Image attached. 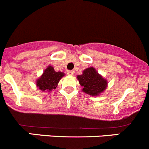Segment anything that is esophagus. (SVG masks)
Returning <instances> with one entry per match:
<instances>
[{
    "mask_svg": "<svg viewBox=\"0 0 149 149\" xmlns=\"http://www.w3.org/2000/svg\"><path fill=\"white\" fill-rule=\"evenodd\" d=\"M74 73V71L72 70H69L67 72V74H69V75H73Z\"/></svg>",
    "mask_w": 149,
    "mask_h": 149,
    "instance_id": "obj_1",
    "label": "esophagus"
}]
</instances>
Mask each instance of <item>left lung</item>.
Returning a JSON list of instances; mask_svg holds the SVG:
<instances>
[{
  "instance_id": "obj_1",
  "label": "left lung",
  "mask_w": 149,
  "mask_h": 149,
  "mask_svg": "<svg viewBox=\"0 0 149 149\" xmlns=\"http://www.w3.org/2000/svg\"><path fill=\"white\" fill-rule=\"evenodd\" d=\"M77 77L83 87V91L91 96H97L107 87V80L100 75L93 67L86 69L83 71V74Z\"/></svg>"
}]
</instances>
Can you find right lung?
<instances>
[{"mask_svg":"<svg viewBox=\"0 0 149 149\" xmlns=\"http://www.w3.org/2000/svg\"><path fill=\"white\" fill-rule=\"evenodd\" d=\"M64 74L61 72H56L53 67L49 66L44 72L42 77L36 81V85L42 91H49L52 89H55Z\"/></svg>","mask_w":149,"mask_h":149,"instance_id":"obj_1","label":"right lung"}]
</instances>
